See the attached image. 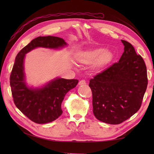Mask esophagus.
Listing matches in <instances>:
<instances>
[{
	"label": "esophagus",
	"instance_id": "1",
	"mask_svg": "<svg viewBox=\"0 0 154 154\" xmlns=\"http://www.w3.org/2000/svg\"><path fill=\"white\" fill-rule=\"evenodd\" d=\"M86 85V81L85 80H81L79 82V85Z\"/></svg>",
	"mask_w": 154,
	"mask_h": 154
}]
</instances>
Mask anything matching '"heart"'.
<instances>
[{"instance_id":"b5f03b06","label":"heart","mask_w":154,"mask_h":154,"mask_svg":"<svg viewBox=\"0 0 154 154\" xmlns=\"http://www.w3.org/2000/svg\"><path fill=\"white\" fill-rule=\"evenodd\" d=\"M114 54L111 51L103 48H93L83 51L79 55L81 63L86 65L92 63V68L99 71L112 61Z\"/></svg>"}]
</instances>
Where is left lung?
Returning <instances> with one entry per match:
<instances>
[{"instance_id": "obj_1", "label": "left lung", "mask_w": 154, "mask_h": 154, "mask_svg": "<svg viewBox=\"0 0 154 154\" xmlns=\"http://www.w3.org/2000/svg\"><path fill=\"white\" fill-rule=\"evenodd\" d=\"M121 41L124 51L119 62L89 81L94 115L110 124L122 123L140 109L148 85L143 58L131 44Z\"/></svg>"}]
</instances>
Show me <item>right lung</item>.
<instances>
[{
	"instance_id": "1",
	"label": "right lung",
	"mask_w": 154,
	"mask_h": 154,
	"mask_svg": "<svg viewBox=\"0 0 154 154\" xmlns=\"http://www.w3.org/2000/svg\"><path fill=\"white\" fill-rule=\"evenodd\" d=\"M67 45L61 38L39 36L22 48L16 57L10 77L13 100L25 116L37 124L51 122L61 115V105L65 95L77 86L79 81L56 77L42 87H29L24 73L26 54L37 48L60 50Z\"/></svg>"
}]
</instances>
